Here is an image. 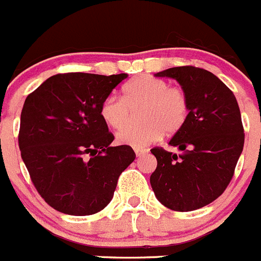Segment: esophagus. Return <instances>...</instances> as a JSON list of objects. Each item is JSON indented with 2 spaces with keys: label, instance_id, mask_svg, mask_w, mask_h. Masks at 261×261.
Returning <instances> with one entry per match:
<instances>
[{
  "label": "esophagus",
  "instance_id": "esophagus-1",
  "mask_svg": "<svg viewBox=\"0 0 261 261\" xmlns=\"http://www.w3.org/2000/svg\"><path fill=\"white\" fill-rule=\"evenodd\" d=\"M134 152H136L137 156L141 157V156H143V154H146L147 152H148V149H146V148H134Z\"/></svg>",
  "mask_w": 261,
  "mask_h": 261
}]
</instances>
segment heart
I'll use <instances>...</instances> for the list:
<instances>
[{
	"mask_svg": "<svg viewBox=\"0 0 261 261\" xmlns=\"http://www.w3.org/2000/svg\"><path fill=\"white\" fill-rule=\"evenodd\" d=\"M143 105L137 127H126L129 108ZM189 113L187 94L179 87H169L165 80L143 74L123 87V100L109 95L100 105V117L108 127L119 130L118 143L143 148L159 141L162 134H174L181 129ZM126 128H124V127Z\"/></svg>",
	"mask_w": 261,
	"mask_h": 261,
	"instance_id": "b5f03b06",
	"label": "heart"
}]
</instances>
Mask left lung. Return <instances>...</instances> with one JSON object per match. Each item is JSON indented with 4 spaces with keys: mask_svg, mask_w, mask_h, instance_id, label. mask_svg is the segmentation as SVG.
I'll return each instance as SVG.
<instances>
[{
    "mask_svg": "<svg viewBox=\"0 0 261 261\" xmlns=\"http://www.w3.org/2000/svg\"><path fill=\"white\" fill-rule=\"evenodd\" d=\"M181 86L189 113L170 139L180 153L152 148L157 167L149 181L161 204L177 212L199 210L226 190L244 148V127L233 92L213 73L192 66L154 73Z\"/></svg>",
    "mask_w": 261,
    "mask_h": 261,
    "instance_id": "left-lung-1",
    "label": "left lung"
}]
</instances>
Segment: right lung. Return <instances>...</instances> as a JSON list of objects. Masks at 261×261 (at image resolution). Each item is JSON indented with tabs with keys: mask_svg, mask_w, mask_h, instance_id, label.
<instances>
[{
	"mask_svg": "<svg viewBox=\"0 0 261 261\" xmlns=\"http://www.w3.org/2000/svg\"><path fill=\"white\" fill-rule=\"evenodd\" d=\"M127 73L56 74L27 97L19 147L33 184L58 212L89 216L113 199L119 175L136 159L100 117L102 100Z\"/></svg>",
	"mask_w": 261,
	"mask_h": 261,
	"instance_id": "obj_1",
	"label": "right lung"
}]
</instances>
